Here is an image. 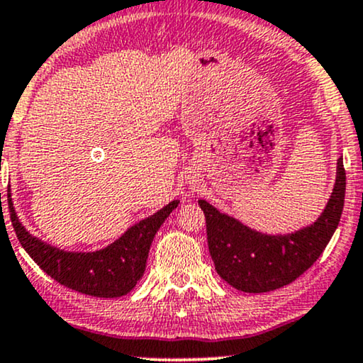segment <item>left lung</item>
I'll return each instance as SVG.
<instances>
[{
	"mask_svg": "<svg viewBox=\"0 0 363 363\" xmlns=\"http://www.w3.org/2000/svg\"><path fill=\"white\" fill-rule=\"evenodd\" d=\"M345 201V169L337 161L330 199L312 225L287 235H267L249 229L199 199L207 225V245L217 274L238 291L260 294L294 282L320 257L339 225Z\"/></svg>",
	"mask_w": 363,
	"mask_h": 363,
	"instance_id": "obj_1",
	"label": "left lung"
}]
</instances>
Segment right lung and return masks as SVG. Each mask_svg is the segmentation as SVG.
<instances>
[{"instance_id":"1","label":"right lung","mask_w":363,"mask_h":363,"mask_svg":"<svg viewBox=\"0 0 363 363\" xmlns=\"http://www.w3.org/2000/svg\"><path fill=\"white\" fill-rule=\"evenodd\" d=\"M179 201L169 202L147 219L129 227L118 240L96 252H66L33 238L19 222L8 191V209L13 229L30 257L61 286L93 297L114 298L125 296L136 287L146 270L152 239L176 209Z\"/></svg>"}]
</instances>
